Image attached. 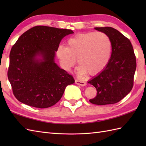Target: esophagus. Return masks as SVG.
Wrapping results in <instances>:
<instances>
[{"label":"esophagus","mask_w":146,"mask_h":146,"mask_svg":"<svg viewBox=\"0 0 146 146\" xmlns=\"http://www.w3.org/2000/svg\"><path fill=\"white\" fill-rule=\"evenodd\" d=\"M75 83L76 85H78L80 86H85L86 85V83L85 82L80 81V80H75Z\"/></svg>","instance_id":"esophagus-1"}]
</instances>
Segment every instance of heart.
<instances>
[{
	"mask_svg": "<svg viewBox=\"0 0 146 146\" xmlns=\"http://www.w3.org/2000/svg\"><path fill=\"white\" fill-rule=\"evenodd\" d=\"M112 50L111 39L103 32L80 33L69 38L67 47L59 46L56 56L66 71L76 64L77 58L81 75H96L102 72L109 63Z\"/></svg>",
	"mask_w": 146,
	"mask_h": 146,
	"instance_id": "1",
	"label": "heart"
}]
</instances>
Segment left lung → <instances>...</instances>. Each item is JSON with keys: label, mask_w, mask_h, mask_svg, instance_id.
I'll return each instance as SVG.
<instances>
[{"label": "left lung", "mask_w": 146, "mask_h": 146, "mask_svg": "<svg viewBox=\"0 0 146 146\" xmlns=\"http://www.w3.org/2000/svg\"><path fill=\"white\" fill-rule=\"evenodd\" d=\"M106 33L112 44L110 60L105 69L90 80L97 95L90 102L104 105L116 104L124 98L134 85L136 58L130 40L111 27H95Z\"/></svg>", "instance_id": "obj_1"}]
</instances>
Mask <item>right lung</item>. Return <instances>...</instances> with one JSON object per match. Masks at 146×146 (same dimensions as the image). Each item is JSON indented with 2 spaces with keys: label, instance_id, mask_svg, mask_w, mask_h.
<instances>
[{
  "label": "right lung",
  "instance_id": "1",
  "mask_svg": "<svg viewBox=\"0 0 146 146\" xmlns=\"http://www.w3.org/2000/svg\"><path fill=\"white\" fill-rule=\"evenodd\" d=\"M73 33L70 29L37 26L19 38L11 48L7 72L19 101L36 108L50 107L60 100L66 86L75 82L54 62L61 39Z\"/></svg>",
  "mask_w": 146,
  "mask_h": 146
}]
</instances>
